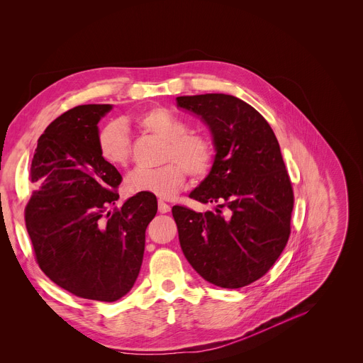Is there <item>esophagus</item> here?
Returning a JSON list of instances; mask_svg holds the SVG:
<instances>
[{
    "label": "esophagus",
    "instance_id": "obj_1",
    "mask_svg": "<svg viewBox=\"0 0 363 363\" xmlns=\"http://www.w3.org/2000/svg\"><path fill=\"white\" fill-rule=\"evenodd\" d=\"M159 211L160 213H169V211H171V206H169L164 201H162V200H159Z\"/></svg>",
    "mask_w": 363,
    "mask_h": 363
}]
</instances>
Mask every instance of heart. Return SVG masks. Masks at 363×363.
Segmentation results:
<instances>
[{"label":"heart","mask_w":363,"mask_h":363,"mask_svg":"<svg viewBox=\"0 0 363 363\" xmlns=\"http://www.w3.org/2000/svg\"><path fill=\"white\" fill-rule=\"evenodd\" d=\"M135 124L164 141L162 162L153 169L140 167L125 181L130 194H150L159 199H172L185 182V171L191 177H203L208 172L214 150L208 138L186 131L179 118L163 108H152L137 115ZM98 152L101 159L112 167H124L130 162L131 141L125 128L111 123L98 134Z\"/></svg>","instance_id":"1"}]
</instances>
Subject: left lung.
<instances>
[{
	"label": "left lung",
	"instance_id": "8db88e82",
	"mask_svg": "<svg viewBox=\"0 0 363 363\" xmlns=\"http://www.w3.org/2000/svg\"><path fill=\"white\" fill-rule=\"evenodd\" d=\"M177 106L204 121L216 150L210 174L189 194L216 210L172 207L182 252L208 283L244 287L272 269L291 235L294 189L279 141L235 96H179Z\"/></svg>",
	"mask_w": 363,
	"mask_h": 363
}]
</instances>
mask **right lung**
<instances>
[{
  "label": "right lung",
  "mask_w": 363,
  "mask_h": 363,
  "mask_svg": "<svg viewBox=\"0 0 363 363\" xmlns=\"http://www.w3.org/2000/svg\"><path fill=\"white\" fill-rule=\"evenodd\" d=\"M112 105H80L46 127L38 140L24 210L40 270L83 299L115 302L134 286L156 197L135 194L123 207V181L98 152L99 121Z\"/></svg>",
  "instance_id": "obj_1"
}]
</instances>
